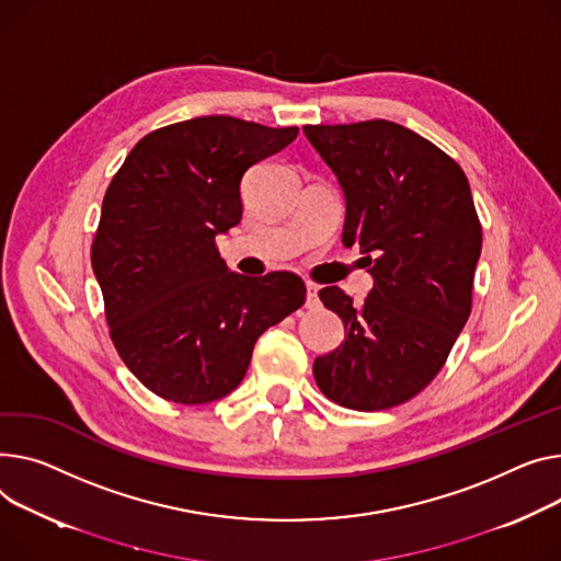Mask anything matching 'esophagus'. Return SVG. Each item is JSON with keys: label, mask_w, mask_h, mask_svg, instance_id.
<instances>
[{"label": "esophagus", "mask_w": 561, "mask_h": 561, "mask_svg": "<svg viewBox=\"0 0 561 561\" xmlns=\"http://www.w3.org/2000/svg\"><path fill=\"white\" fill-rule=\"evenodd\" d=\"M318 286L316 284H311V282H307V307L309 309H318L320 307V297H318Z\"/></svg>", "instance_id": "esophagus-1"}]
</instances>
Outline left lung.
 I'll use <instances>...</instances> for the list:
<instances>
[{
	"instance_id": "8db88e82",
	"label": "left lung",
	"mask_w": 561,
	"mask_h": 561,
	"mask_svg": "<svg viewBox=\"0 0 561 561\" xmlns=\"http://www.w3.org/2000/svg\"><path fill=\"white\" fill-rule=\"evenodd\" d=\"M345 196L343 243L363 250L375 286L365 302L327 286L345 341L313 377L335 403L383 410L422 392L471 313L482 230L465 171L394 122L305 126Z\"/></svg>"
}]
</instances>
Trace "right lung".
<instances>
[{"label":"right lung","instance_id":"1","mask_svg":"<svg viewBox=\"0 0 561 561\" xmlns=\"http://www.w3.org/2000/svg\"><path fill=\"white\" fill-rule=\"evenodd\" d=\"M226 115L153 130L112 178L92 243L110 339L133 375L175 403H209L245 377L254 343L305 305L293 273L243 277L216 250L241 222L250 167L297 137Z\"/></svg>","mask_w":561,"mask_h":561}]
</instances>
